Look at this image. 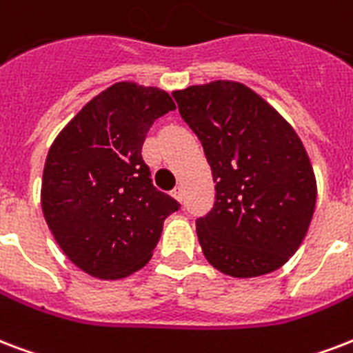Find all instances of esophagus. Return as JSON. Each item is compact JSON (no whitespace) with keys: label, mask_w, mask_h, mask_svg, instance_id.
<instances>
[{"label":"esophagus","mask_w":353,"mask_h":353,"mask_svg":"<svg viewBox=\"0 0 353 353\" xmlns=\"http://www.w3.org/2000/svg\"><path fill=\"white\" fill-rule=\"evenodd\" d=\"M172 196H174L177 201H181L183 200V188L181 187L174 188V190H172Z\"/></svg>","instance_id":"esophagus-1"}]
</instances>
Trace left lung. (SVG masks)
Segmentation results:
<instances>
[{
  "mask_svg": "<svg viewBox=\"0 0 353 353\" xmlns=\"http://www.w3.org/2000/svg\"><path fill=\"white\" fill-rule=\"evenodd\" d=\"M214 179V205L196 220L205 259L231 278L265 276L307 235L316 179L300 137L272 105L236 81L174 90Z\"/></svg>",
  "mask_w": 353,
  "mask_h": 353,
  "instance_id": "obj_1",
  "label": "left lung"
}]
</instances>
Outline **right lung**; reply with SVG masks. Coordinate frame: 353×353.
<instances>
[{
    "mask_svg": "<svg viewBox=\"0 0 353 353\" xmlns=\"http://www.w3.org/2000/svg\"><path fill=\"white\" fill-rule=\"evenodd\" d=\"M170 94L133 81L88 101L51 144L40 203L64 255L88 276L122 279L152 259L168 214L179 209L153 187L142 144L174 111Z\"/></svg>",
    "mask_w": 353,
    "mask_h": 353,
    "instance_id": "obj_1",
    "label": "right lung"
}]
</instances>
